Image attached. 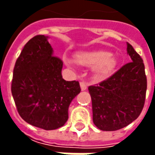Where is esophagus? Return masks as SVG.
Segmentation results:
<instances>
[{
  "instance_id": "1",
  "label": "esophagus",
  "mask_w": 155,
  "mask_h": 155,
  "mask_svg": "<svg viewBox=\"0 0 155 155\" xmlns=\"http://www.w3.org/2000/svg\"><path fill=\"white\" fill-rule=\"evenodd\" d=\"M80 87L82 91H86L88 85H87L86 83H84V82H80Z\"/></svg>"
}]
</instances>
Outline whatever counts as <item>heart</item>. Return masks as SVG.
I'll list each match as a JSON object with an SVG mask.
<instances>
[{"label": "heart", "instance_id": "heart-1", "mask_svg": "<svg viewBox=\"0 0 155 155\" xmlns=\"http://www.w3.org/2000/svg\"><path fill=\"white\" fill-rule=\"evenodd\" d=\"M64 61L68 66L74 65L75 61L79 65L92 67L93 72L98 78L109 76L117 64L116 57L104 50L78 51L74 55V61L66 57L64 58Z\"/></svg>", "mask_w": 155, "mask_h": 155}]
</instances>
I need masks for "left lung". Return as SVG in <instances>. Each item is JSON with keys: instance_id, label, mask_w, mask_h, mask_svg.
<instances>
[{"instance_id": "left-lung-1", "label": "left lung", "mask_w": 155, "mask_h": 155, "mask_svg": "<svg viewBox=\"0 0 155 155\" xmlns=\"http://www.w3.org/2000/svg\"><path fill=\"white\" fill-rule=\"evenodd\" d=\"M127 52L132 62L123 65L107 80L89 87L93 122L104 131L128 126L137 119L144 106L147 78L143 60L128 43Z\"/></svg>"}]
</instances>
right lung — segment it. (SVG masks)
Here are the masks:
<instances>
[{
	"instance_id": "1",
	"label": "right lung",
	"mask_w": 155,
	"mask_h": 155,
	"mask_svg": "<svg viewBox=\"0 0 155 155\" xmlns=\"http://www.w3.org/2000/svg\"><path fill=\"white\" fill-rule=\"evenodd\" d=\"M63 62L53 56L48 37L37 35L15 63L12 95L21 118L34 127L53 130L68 120L71 101L81 91L78 81L62 78Z\"/></svg>"
}]
</instances>
